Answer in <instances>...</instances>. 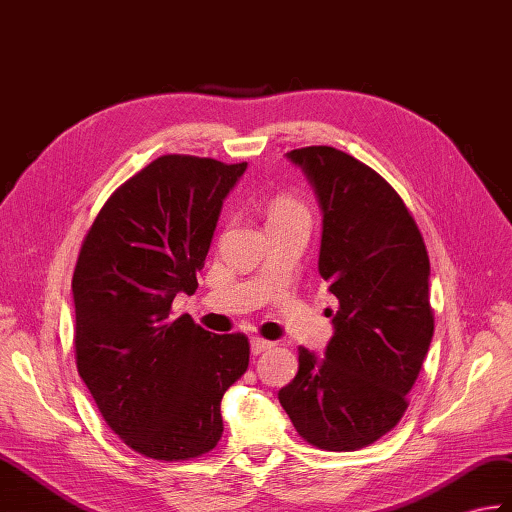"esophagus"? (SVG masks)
I'll return each mask as SVG.
<instances>
[{"label":"esophagus","instance_id":"esophagus-1","mask_svg":"<svg viewBox=\"0 0 512 512\" xmlns=\"http://www.w3.org/2000/svg\"><path fill=\"white\" fill-rule=\"evenodd\" d=\"M272 347V342L270 340H264V338H259V336H255V338H251V349H253V353L257 355V353H264V351H268Z\"/></svg>","mask_w":512,"mask_h":512}]
</instances>
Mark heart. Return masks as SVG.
I'll return each mask as SVG.
<instances>
[{
    "label": "heart",
    "instance_id": "b5f03b06",
    "mask_svg": "<svg viewBox=\"0 0 512 512\" xmlns=\"http://www.w3.org/2000/svg\"><path fill=\"white\" fill-rule=\"evenodd\" d=\"M294 216H305L307 218V209L301 200H296L290 194H277L270 200L268 205V222L272 220H285V218H294Z\"/></svg>",
    "mask_w": 512,
    "mask_h": 512
}]
</instances>
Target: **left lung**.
Instances as JSON below:
<instances>
[{"mask_svg": "<svg viewBox=\"0 0 512 512\" xmlns=\"http://www.w3.org/2000/svg\"><path fill=\"white\" fill-rule=\"evenodd\" d=\"M288 159L323 209L318 272L338 310L325 358L301 347L279 401L303 441L355 451L408 410L434 336L430 257L406 202L366 163L331 146L290 150Z\"/></svg>", "mask_w": 512, "mask_h": 512, "instance_id": "8db88e82", "label": "left lung"}]
</instances>
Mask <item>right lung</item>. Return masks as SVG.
<instances>
[{
    "mask_svg": "<svg viewBox=\"0 0 512 512\" xmlns=\"http://www.w3.org/2000/svg\"><path fill=\"white\" fill-rule=\"evenodd\" d=\"M246 163L163 154L104 202L71 279L74 351L106 425L137 454L181 462L222 436L220 401L248 368L244 334L174 316L194 294L209 244Z\"/></svg>",
    "mask_w": 512,
    "mask_h": 512,
    "instance_id": "1",
    "label": "right lung"
}]
</instances>
